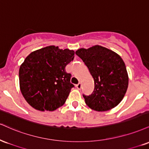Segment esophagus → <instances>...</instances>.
<instances>
[{
	"label": "esophagus",
	"mask_w": 149,
	"mask_h": 149,
	"mask_svg": "<svg viewBox=\"0 0 149 149\" xmlns=\"http://www.w3.org/2000/svg\"><path fill=\"white\" fill-rule=\"evenodd\" d=\"M76 87H77V88L79 89V90H80V89H81V83H79L76 86Z\"/></svg>",
	"instance_id": "obj_1"
}]
</instances>
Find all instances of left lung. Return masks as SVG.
Masks as SVG:
<instances>
[{"instance_id":"1","label":"left lung","mask_w":149,"mask_h":149,"mask_svg":"<svg viewBox=\"0 0 149 149\" xmlns=\"http://www.w3.org/2000/svg\"><path fill=\"white\" fill-rule=\"evenodd\" d=\"M75 54L83 61L94 79L93 93L83 95L86 104L97 111H108L118 105L125 95L129 80L121 57L100 45L79 49Z\"/></svg>"}]
</instances>
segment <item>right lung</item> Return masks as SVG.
Wrapping results in <instances>:
<instances>
[{"mask_svg":"<svg viewBox=\"0 0 149 149\" xmlns=\"http://www.w3.org/2000/svg\"><path fill=\"white\" fill-rule=\"evenodd\" d=\"M74 52L51 45L26 58L19 71V87L24 99L39 111H54L65 102L71 88V74L65 68Z\"/></svg>","mask_w":149,"mask_h":149,"instance_id":"obj_1","label":"right lung"}]
</instances>
